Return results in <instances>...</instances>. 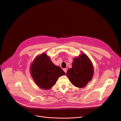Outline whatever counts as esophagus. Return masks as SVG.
Wrapping results in <instances>:
<instances>
[{
  "mask_svg": "<svg viewBox=\"0 0 121 121\" xmlns=\"http://www.w3.org/2000/svg\"><path fill=\"white\" fill-rule=\"evenodd\" d=\"M63 70H64V71L66 73V72H67V69L66 68H64V69H63Z\"/></svg>",
  "mask_w": 121,
  "mask_h": 121,
  "instance_id": "esophagus-1",
  "label": "esophagus"
}]
</instances>
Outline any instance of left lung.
<instances>
[{
    "label": "left lung",
    "instance_id": "1",
    "mask_svg": "<svg viewBox=\"0 0 121 121\" xmlns=\"http://www.w3.org/2000/svg\"><path fill=\"white\" fill-rule=\"evenodd\" d=\"M93 75L92 64L88 56L82 54L73 60L72 67L67 70L66 75L75 87H85Z\"/></svg>",
    "mask_w": 121,
    "mask_h": 121
}]
</instances>
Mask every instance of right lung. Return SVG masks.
Listing matches in <instances>:
<instances>
[{
    "label": "right lung",
    "mask_w": 121,
    "mask_h": 121,
    "mask_svg": "<svg viewBox=\"0 0 121 121\" xmlns=\"http://www.w3.org/2000/svg\"><path fill=\"white\" fill-rule=\"evenodd\" d=\"M30 74L37 85L44 90L51 89L59 77L65 74L59 66L53 63L45 53L34 60L30 66Z\"/></svg>",
    "instance_id": "obj_1"
}]
</instances>
